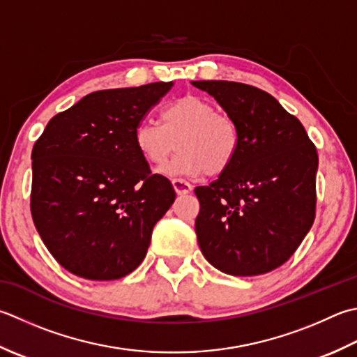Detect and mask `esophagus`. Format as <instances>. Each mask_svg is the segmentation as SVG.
I'll list each match as a JSON object with an SVG mask.
<instances>
[{"instance_id":"obj_1","label":"esophagus","mask_w":357,"mask_h":357,"mask_svg":"<svg viewBox=\"0 0 357 357\" xmlns=\"http://www.w3.org/2000/svg\"><path fill=\"white\" fill-rule=\"evenodd\" d=\"M173 188L176 195H187L192 192V184H188L184 179H173Z\"/></svg>"}]
</instances>
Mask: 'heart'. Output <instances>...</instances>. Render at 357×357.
Instances as JSON below:
<instances>
[{"mask_svg":"<svg viewBox=\"0 0 357 357\" xmlns=\"http://www.w3.org/2000/svg\"><path fill=\"white\" fill-rule=\"evenodd\" d=\"M160 122H139L135 145L146 162L162 165L178 142L179 153L164 169L167 174L218 176L236 158L240 131L235 121L202 97L188 94L167 105Z\"/></svg>","mask_w":357,"mask_h":357,"instance_id":"1","label":"heart"}]
</instances>
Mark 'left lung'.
<instances>
[{
    "instance_id": "8db88e82",
    "label": "left lung",
    "mask_w": 357,
    "mask_h": 357,
    "mask_svg": "<svg viewBox=\"0 0 357 357\" xmlns=\"http://www.w3.org/2000/svg\"><path fill=\"white\" fill-rule=\"evenodd\" d=\"M192 85L211 94L240 131L232 165L195 188L201 252L229 275L266 274L289 260L312 226L317 150L266 91L226 80Z\"/></svg>"
}]
</instances>
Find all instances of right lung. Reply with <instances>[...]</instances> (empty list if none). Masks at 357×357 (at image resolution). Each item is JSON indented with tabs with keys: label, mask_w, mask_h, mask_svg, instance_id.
Listing matches in <instances>:
<instances>
[{
	"label": "right lung",
	"mask_w": 357,
	"mask_h": 357,
	"mask_svg": "<svg viewBox=\"0 0 357 357\" xmlns=\"http://www.w3.org/2000/svg\"><path fill=\"white\" fill-rule=\"evenodd\" d=\"M173 82L96 91L54 116L32 150L31 212L49 252L86 280H117L146 255L176 193L135 128Z\"/></svg>",
	"instance_id": "right-lung-1"
}]
</instances>
